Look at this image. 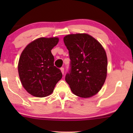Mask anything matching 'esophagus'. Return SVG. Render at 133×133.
Listing matches in <instances>:
<instances>
[{
  "mask_svg": "<svg viewBox=\"0 0 133 133\" xmlns=\"http://www.w3.org/2000/svg\"><path fill=\"white\" fill-rule=\"evenodd\" d=\"M60 69H61V71L62 74H64V68H61Z\"/></svg>",
  "mask_w": 133,
  "mask_h": 133,
  "instance_id": "34e87169",
  "label": "esophagus"
}]
</instances>
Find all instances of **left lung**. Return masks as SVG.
Wrapping results in <instances>:
<instances>
[{
	"label": "left lung",
	"mask_w": 133,
	"mask_h": 133,
	"mask_svg": "<svg viewBox=\"0 0 133 133\" xmlns=\"http://www.w3.org/2000/svg\"><path fill=\"white\" fill-rule=\"evenodd\" d=\"M64 42L69 53L71 69L65 81L76 96L88 98L96 95L104 84L108 59L103 45L86 33L65 36Z\"/></svg>",
	"instance_id": "obj_1"
}]
</instances>
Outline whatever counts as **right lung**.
<instances>
[{"label": "right lung", "instance_id": "obj_1", "mask_svg": "<svg viewBox=\"0 0 133 133\" xmlns=\"http://www.w3.org/2000/svg\"><path fill=\"white\" fill-rule=\"evenodd\" d=\"M59 41L56 37L38 38L29 44L21 53L18 63L19 78L24 89L32 96H49L62 78L61 70L54 66L51 53Z\"/></svg>", "mask_w": 133, "mask_h": 133}]
</instances>
